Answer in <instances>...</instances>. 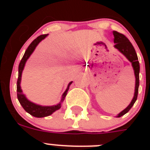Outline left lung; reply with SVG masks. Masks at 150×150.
I'll return each instance as SVG.
<instances>
[{
  "mask_svg": "<svg viewBox=\"0 0 150 150\" xmlns=\"http://www.w3.org/2000/svg\"><path fill=\"white\" fill-rule=\"evenodd\" d=\"M112 34L114 36V47L117 49L120 52L123 54L126 57L130 62H132V67H133L135 75V90L134 98L132 99V102L130 103L129 105L122 111L120 113H119L117 117H121L123 115L128 112L130 109L132 108V106L135 103L137 98V94H138V88H139V73H140V64L138 62V58H137V53L135 52L134 46H132V43L130 42L129 40L122 34L117 32L116 30L112 31Z\"/></svg>",
  "mask_w": 150,
  "mask_h": 150,
  "instance_id": "1",
  "label": "left lung"
}]
</instances>
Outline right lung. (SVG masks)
Segmentation results:
<instances>
[{
    "mask_svg": "<svg viewBox=\"0 0 150 150\" xmlns=\"http://www.w3.org/2000/svg\"><path fill=\"white\" fill-rule=\"evenodd\" d=\"M47 35H48V34H43V35H40L32 41V43L29 45L28 49L26 50L24 54L22 60H21L20 63H19V65H18V79H17L16 86L17 98H18V101H19V103H20V104L22 106V107H23L24 110H25L26 112H28L29 114H30L31 116L38 118H42L45 117V116H50V115L52 114L55 111L60 109L61 107H62V103L64 101V100L65 98L66 95H67L69 87H70L71 84L72 83V82H71V83L68 84L67 89L65 90V91H64L63 93V95H62L60 103L54 106H40L38 105V104H34V103H33V102L30 101L29 100H28L27 98L25 97V95L22 93V90L21 89L20 86V83L21 79H22V71H23L24 69V67L25 65V63L26 62H27L28 59V58L30 56V55L32 54L34 50H35L36 46H38V43H39L42 40L44 39Z\"/></svg>",
    "mask_w": 150,
    "mask_h": 150,
    "instance_id": "add662e5",
    "label": "right lung"
}]
</instances>
